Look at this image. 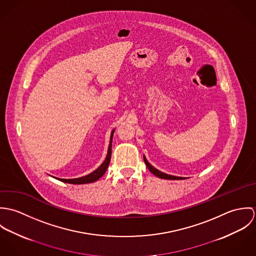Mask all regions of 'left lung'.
Returning a JSON list of instances; mask_svg holds the SVG:
<instances>
[{"label": "left lung", "instance_id": "8db88e82", "mask_svg": "<svg viewBox=\"0 0 256 256\" xmlns=\"http://www.w3.org/2000/svg\"><path fill=\"white\" fill-rule=\"evenodd\" d=\"M144 162L146 164V168H148V170L154 174L156 176L160 178H162V180H184L185 178H180V176H170V174H166L162 172H160L158 170H156V168H154L148 160H146V156H144Z\"/></svg>", "mask_w": 256, "mask_h": 256}]
</instances>
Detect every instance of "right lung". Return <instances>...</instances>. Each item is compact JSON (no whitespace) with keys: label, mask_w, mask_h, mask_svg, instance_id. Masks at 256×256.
<instances>
[{"label":"right lung","mask_w":256,"mask_h":256,"mask_svg":"<svg viewBox=\"0 0 256 256\" xmlns=\"http://www.w3.org/2000/svg\"><path fill=\"white\" fill-rule=\"evenodd\" d=\"M115 129L111 131V134H110V145H108V154H106V158L104 160V162L96 170H94L92 172L84 176H82V178H71V180H65V178H54L62 182L71 183V184H86V183H92L98 180L106 172L108 168V164L110 162V158H111V148H112V138H113V133H114Z\"/></svg>","instance_id":"right-lung-1"}]
</instances>
